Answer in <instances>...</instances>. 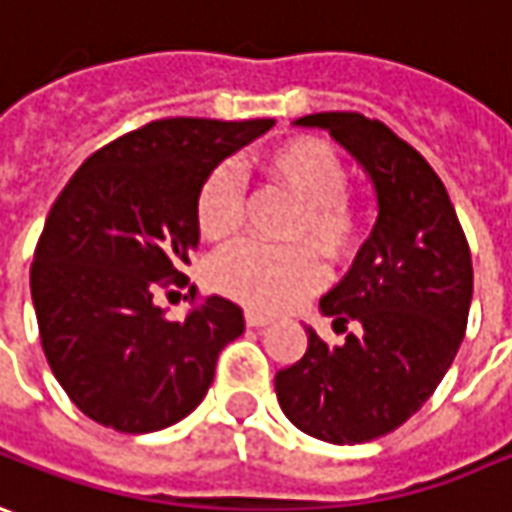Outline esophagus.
Here are the masks:
<instances>
[{
	"label": "esophagus",
	"mask_w": 512,
	"mask_h": 512,
	"mask_svg": "<svg viewBox=\"0 0 512 512\" xmlns=\"http://www.w3.org/2000/svg\"><path fill=\"white\" fill-rule=\"evenodd\" d=\"M245 324L248 327H267L270 324V315H264V312H256V310H248L245 312Z\"/></svg>",
	"instance_id": "obj_1"
}]
</instances>
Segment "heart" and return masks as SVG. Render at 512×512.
Listing matches in <instances>:
<instances>
[{"instance_id": "b5f03b06", "label": "heart", "mask_w": 512, "mask_h": 512, "mask_svg": "<svg viewBox=\"0 0 512 512\" xmlns=\"http://www.w3.org/2000/svg\"><path fill=\"white\" fill-rule=\"evenodd\" d=\"M262 171L301 202L293 239L315 244L329 262H344L363 242V214L346 194L349 168L344 157L324 140L293 137L262 154ZM197 231L208 242H231L242 231L245 200L239 180L228 166H216L197 191ZM327 276L321 256L309 245L264 248L239 245L222 253L211 267L219 293L256 310H284Z\"/></svg>"}]
</instances>
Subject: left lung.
Segmentation results:
<instances>
[{
	"instance_id": "obj_1",
	"label": "left lung",
	"mask_w": 512,
	"mask_h": 512,
	"mask_svg": "<svg viewBox=\"0 0 512 512\" xmlns=\"http://www.w3.org/2000/svg\"><path fill=\"white\" fill-rule=\"evenodd\" d=\"M296 123L327 129L369 171L380 214L349 273L321 298L344 344L307 329V352L276 375V397L304 434L358 445L406 423L454 363L471 310V248L437 171L386 123L358 112Z\"/></svg>"
}]
</instances>
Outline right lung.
<instances>
[{
    "label": "right lung",
    "instance_id": "add662e5",
    "mask_svg": "<svg viewBox=\"0 0 512 512\" xmlns=\"http://www.w3.org/2000/svg\"><path fill=\"white\" fill-rule=\"evenodd\" d=\"M270 126V118L152 120L87 157L53 202L30 293L47 363L89 420L149 434L202 403L245 315L191 287L194 307L168 321L154 296L188 284L202 180Z\"/></svg>",
    "mask_w": 512,
    "mask_h": 512
}]
</instances>
